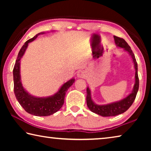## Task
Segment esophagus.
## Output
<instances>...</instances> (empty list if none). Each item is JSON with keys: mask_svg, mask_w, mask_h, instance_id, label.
<instances>
[{"mask_svg": "<svg viewBox=\"0 0 151 151\" xmlns=\"http://www.w3.org/2000/svg\"><path fill=\"white\" fill-rule=\"evenodd\" d=\"M77 76L79 78H85L86 76V73L84 70H80L79 71H78Z\"/></svg>", "mask_w": 151, "mask_h": 151, "instance_id": "obj_1", "label": "esophagus"}]
</instances>
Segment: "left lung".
I'll return each mask as SVG.
<instances>
[{
  "mask_svg": "<svg viewBox=\"0 0 151 151\" xmlns=\"http://www.w3.org/2000/svg\"><path fill=\"white\" fill-rule=\"evenodd\" d=\"M114 39L117 47L123 48L124 50L129 52V55L131 56L135 68V84L132 93L126 98L120 101L114 102V103L108 104H104V105H99V104L94 103L91 99L90 89L88 87L86 88V104H87L88 109L92 112L103 116H116L127 111L133 103L139 86V76H138V65L134 53L132 52L130 46L123 39L114 36Z\"/></svg>",
  "mask_w": 151,
  "mask_h": 151,
  "instance_id": "obj_1",
  "label": "left lung"
}]
</instances>
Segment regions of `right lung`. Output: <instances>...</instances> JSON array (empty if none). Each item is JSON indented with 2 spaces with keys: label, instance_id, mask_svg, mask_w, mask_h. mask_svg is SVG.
Segmentation results:
<instances>
[{
  "label": "right lung",
  "instance_id": "obj_1",
  "mask_svg": "<svg viewBox=\"0 0 151 151\" xmlns=\"http://www.w3.org/2000/svg\"><path fill=\"white\" fill-rule=\"evenodd\" d=\"M40 33L36 35L27 41L20 48L18 57L15 62L13 68V79H14V92L17 101L28 113L35 116H49L57 112L63 106L65 101V97L66 91L70 86L75 83V79L72 78L65 83L61 86L57 93L54 95L38 98V97L30 95L25 91L22 85L20 75V60L24 54L25 50L29 45V43L36 39V38Z\"/></svg>",
  "mask_w": 151,
  "mask_h": 151
}]
</instances>
